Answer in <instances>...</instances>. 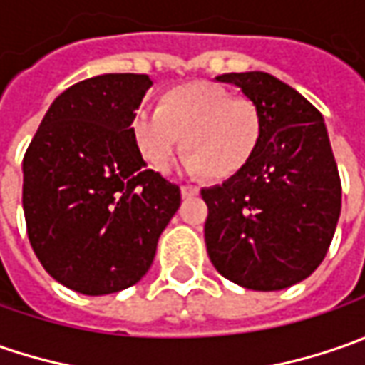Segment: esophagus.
Listing matches in <instances>:
<instances>
[{"label": "esophagus", "mask_w": 365, "mask_h": 365, "mask_svg": "<svg viewBox=\"0 0 365 365\" xmlns=\"http://www.w3.org/2000/svg\"><path fill=\"white\" fill-rule=\"evenodd\" d=\"M180 192H182V197H195V195H199V189L197 187H190V185H182Z\"/></svg>", "instance_id": "esophagus-1"}]
</instances>
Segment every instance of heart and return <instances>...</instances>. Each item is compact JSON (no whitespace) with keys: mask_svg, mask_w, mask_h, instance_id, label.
Instances as JSON below:
<instances>
[{"mask_svg":"<svg viewBox=\"0 0 365 365\" xmlns=\"http://www.w3.org/2000/svg\"><path fill=\"white\" fill-rule=\"evenodd\" d=\"M132 135L142 158L158 173L170 168L182 135L190 173L227 180L256 156L262 120L252 101L201 81L168 89L156 111L140 109L132 120Z\"/></svg>","mask_w":365,"mask_h":365,"instance_id":"heart-1","label":"heart"}]
</instances>
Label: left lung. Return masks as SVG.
Masks as SVG:
<instances>
[{
	"label": "left lung",
	"mask_w": 365,
	"mask_h": 365,
	"mask_svg": "<svg viewBox=\"0 0 365 365\" xmlns=\"http://www.w3.org/2000/svg\"><path fill=\"white\" fill-rule=\"evenodd\" d=\"M256 106V156L223 185L203 189L207 254L221 276L252 290H282L315 272L341 213V180L323 115L262 71L230 73Z\"/></svg>",
	"instance_id": "8db88e82"
}]
</instances>
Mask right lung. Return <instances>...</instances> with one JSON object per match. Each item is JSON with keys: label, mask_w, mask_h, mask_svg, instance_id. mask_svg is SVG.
Segmentation results:
<instances>
[{"label": "right lung", "mask_w": 365, "mask_h": 365, "mask_svg": "<svg viewBox=\"0 0 365 365\" xmlns=\"http://www.w3.org/2000/svg\"><path fill=\"white\" fill-rule=\"evenodd\" d=\"M148 75L85 78L61 93L24 154L21 205L44 270L99 297L132 287L152 266L180 189L146 168L132 120Z\"/></svg>", "instance_id": "obj_1"}]
</instances>
